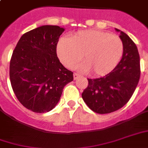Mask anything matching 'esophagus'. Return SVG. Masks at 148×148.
<instances>
[{
  "instance_id": "1",
  "label": "esophagus",
  "mask_w": 148,
  "mask_h": 148,
  "mask_svg": "<svg viewBox=\"0 0 148 148\" xmlns=\"http://www.w3.org/2000/svg\"><path fill=\"white\" fill-rule=\"evenodd\" d=\"M79 77H80V74H77V73H74V79H75V80H76V79H77V78H78Z\"/></svg>"
}]
</instances>
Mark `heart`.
Segmentation results:
<instances>
[{
	"instance_id": "b5f03b06",
	"label": "heart",
	"mask_w": 148,
	"mask_h": 148,
	"mask_svg": "<svg viewBox=\"0 0 148 148\" xmlns=\"http://www.w3.org/2000/svg\"><path fill=\"white\" fill-rule=\"evenodd\" d=\"M123 51L121 39L103 31L87 29L77 32L71 38H62L57 45L61 62L72 68L79 60V69L91 71L94 75L108 74L116 66Z\"/></svg>"
}]
</instances>
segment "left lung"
I'll return each mask as SVG.
<instances>
[{"mask_svg":"<svg viewBox=\"0 0 148 148\" xmlns=\"http://www.w3.org/2000/svg\"><path fill=\"white\" fill-rule=\"evenodd\" d=\"M119 32V29H116ZM123 53L113 71L98 78H87L88 86L82 97L89 108L98 114L119 110L132 98L140 77V62L136 45L121 31Z\"/></svg>","mask_w":148,"mask_h":148,"instance_id":"left-lung-1","label":"left lung"}]
</instances>
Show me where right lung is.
<instances>
[{
    "mask_svg": "<svg viewBox=\"0 0 148 148\" xmlns=\"http://www.w3.org/2000/svg\"><path fill=\"white\" fill-rule=\"evenodd\" d=\"M64 29L43 25L24 34L10 59L9 77L18 101L35 113L51 110L73 72L57 56V45Z\"/></svg>",
    "mask_w": 148,
    "mask_h": 148,
    "instance_id": "add662e5",
    "label": "right lung"
}]
</instances>
